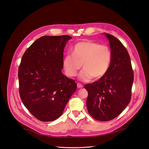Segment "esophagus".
I'll return each mask as SVG.
<instances>
[{"label":"esophagus","instance_id":"1","mask_svg":"<svg viewBox=\"0 0 149 149\" xmlns=\"http://www.w3.org/2000/svg\"><path fill=\"white\" fill-rule=\"evenodd\" d=\"M77 87H78V88H82L83 87V86L81 83H78V84H77Z\"/></svg>","mask_w":149,"mask_h":149}]
</instances>
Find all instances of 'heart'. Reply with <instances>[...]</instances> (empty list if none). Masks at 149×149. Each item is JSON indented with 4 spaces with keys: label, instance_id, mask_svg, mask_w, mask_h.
<instances>
[{
    "label": "heart",
    "instance_id": "heart-1",
    "mask_svg": "<svg viewBox=\"0 0 149 149\" xmlns=\"http://www.w3.org/2000/svg\"><path fill=\"white\" fill-rule=\"evenodd\" d=\"M71 54H67L63 58L62 65L68 76L73 77L82 67L79 78L82 81L102 78L109 69L112 52L109 47L91 40L76 43L71 49Z\"/></svg>",
    "mask_w": 149,
    "mask_h": 149
}]
</instances>
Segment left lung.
Segmentation results:
<instances>
[{
  "label": "left lung",
  "mask_w": 149,
  "mask_h": 149,
  "mask_svg": "<svg viewBox=\"0 0 149 149\" xmlns=\"http://www.w3.org/2000/svg\"><path fill=\"white\" fill-rule=\"evenodd\" d=\"M108 38L112 60L109 69L98 81L87 84V108L95 119L109 121L119 115L132 97L134 74L128 52L120 41L104 33Z\"/></svg>",
  "instance_id": "8db88e82"
}]
</instances>
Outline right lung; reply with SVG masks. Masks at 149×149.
Masks as SVG:
<instances>
[{
    "mask_svg": "<svg viewBox=\"0 0 149 149\" xmlns=\"http://www.w3.org/2000/svg\"><path fill=\"white\" fill-rule=\"evenodd\" d=\"M71 37L43 36L23 54L18 69L22 102L38 120L50 122L63 112L77 84L62 73L64 47Z\"/></svg>",
    "mask_w": 149,
    "mask_h": 149,
    "instance_id": "obj_1",
    "label": "right lung"
}]
</instances>
